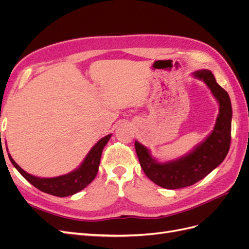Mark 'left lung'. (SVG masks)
I'll list each match as a JSON object with an SVG mask.
<instances>
[{"label": "left lung", "instance_id": "8db88e82", "mask_svg": "<svg viewBox=\"0 0 249 249\" xmlns=\"http://www.w3.org/2000/svg\"><path fill=\"white\" fill-rule=\"evenodd\" d=\"M192 74L194 78L206 83L219 104V114L209 136L190 153L164 163L158 162L150 155L147 147L135 141L137 157L146 177L158 186L166 189H178L197 183L219 166L230 150L232 116L230 96L217 84L211 71L201 70Z\"/></svg>", "mask_w": 249, "mask_h": 249}]
</instances>
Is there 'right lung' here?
<instances>
[{
    "mask_svg": "<svg viewBox=\"0 0 249 249\" xmlns=\"http://www.w3.org/2000/svg\"><path fill=\"white\" fill-rule=\"evenodd\" d=\"M111 138V134L100 139L99 142L90 149V152L85 157L84 161L80 166L73 171L64 176L56 178H38L30 175L24 169H21L16 163L8 153V157L20 175L24 177L30 184H32L37 189L58 197H65L78 193L83 190L86 186L92 182L96 177L99 170L101 156L105 145L107 144Z\"/></svg>",
    "mask_w": 249,
    "mask_h": 249,
    "instance_id": "1",
    "label": "right lung"
}]
</instances>
